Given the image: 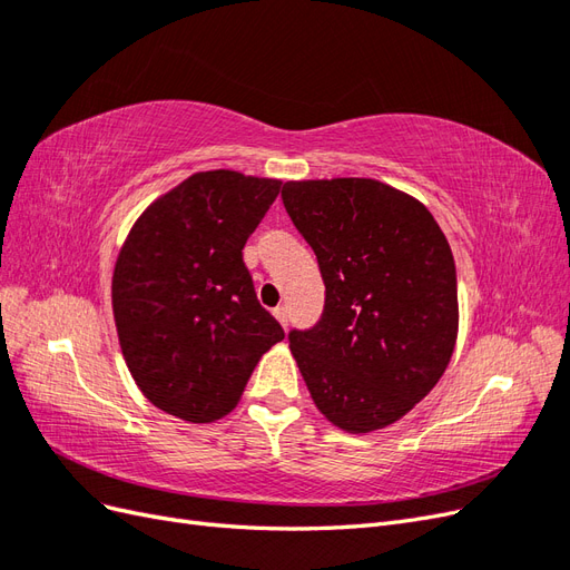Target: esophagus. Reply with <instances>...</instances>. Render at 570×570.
<instances>
[{
	"label": "esophagus",
	"mask_w": 570,
	"mask_h": 570,
	"mask_svg": "<svg viewBox=\"0 0 570 570\" xmlns=\"http://www.w3.org/2000/svg\"><path fill=\"white\" fill-rule=\"evenodd\" d=\"M273 316L281 321V325H283V327H287V321H289V316H287V306H275V308H273Z\"/></svg>",
	"instance_id": "34e87169"
}]
</instances>
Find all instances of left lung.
<instances>
[{
    "mask_svg": "<svg viewBox=\"0 0 570 570\" xmlns=\"http://www.w3.org/2000/svg\"><path fill=\"white\" fill-rule=\"evenodd\" d=\"M283 204L325 283L321 321L287 335L314 404L354 435L400 421L454 352L450 243L419 199L381 180H289Z\"/></svg>",
    "mask_w": 570,
    "mask_h": 570,
    "instance_id": "8db88e82",
    "label": "left lung"
}]
</instances>
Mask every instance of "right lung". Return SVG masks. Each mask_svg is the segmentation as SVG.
<instances>
[{
  "mask_svg": "<svg viewBox=\"0 0 570 570\" xmlns=\"http://www.w3.org/2000/svg\"><path fill=\"white\" fill-rule=\"evenodd\" d=\"M281 185L202 170L151 202L120 247L111 283L120 352L137 387L170 416H226L258 358L285 337L243 262Z\"/></svg>",
  "mask_w": 570,
  "mask_h": 570,
  "instance_id": "obj_1",
  "label": "right lung"
}]
</instances>
